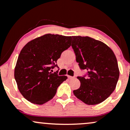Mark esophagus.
Returning a JSON list of instances; mask_svg holds the SVG:
<instances>
[{
	"label": "esophagus",
	"mask_w": 130,
	"mask_h": 130,
	"mask_svg": "<svg viewBox=\"0 0 130 130\" xmlns=\"http://www.w3.org/2000/svg\"><path fill=\"white\" fill-rule=\"evenodd\" d=\"M68 78H69V79H73V78H75V76H68Z\"/></svg>",
	"instance_id": "1"
}]
</instances>
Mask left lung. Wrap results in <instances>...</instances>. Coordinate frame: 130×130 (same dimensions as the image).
<instances>
[{"label":"left lung","instance_id":"8db88e82","mask_svg":"<svg viewBox=\"0 0 130 130\" xmlns=\"http://www.w3.org/2000/svg\"><path fill=\"white\" fill-rule=\"evenodd\" d=\"M72 47L80 69L87 71L73 94L87 105H96L113 93L120 75L118 62L113 52L101 41L89 37L73 36Z\"/></svg>","mask_w":130,"mask_h":130}]
</instances>
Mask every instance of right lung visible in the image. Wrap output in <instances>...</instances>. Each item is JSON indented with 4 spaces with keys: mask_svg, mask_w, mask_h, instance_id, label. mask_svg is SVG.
I'll use <instances>...</instances> for the list:
<instances>
[{
    "mask_svg": "<svg viewBox=\"0 0 130 130\" xmlns=\"http://www.w3.org/2000/svg\"><path fill=\"white\" fill-rule=\"evenodd\" d=\"M72 37L48 34L30 41L22 49L14 77L24 98L42 105L52 99L60 85L67 79L53 70L61 53L70 47Z\"/></svg>",
    "mask_w": 130,
    "mask_h": 130,
    "instance_id": "1",
    "label": "right lung"
}]
</instances>
